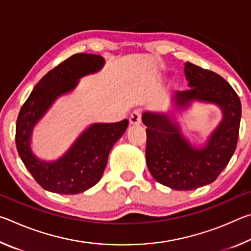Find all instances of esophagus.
Listing matches in <instances>:
<instances>
[{
	"mask_svg": "<svg viewBox=\"0 0 251 251\" xmlns=\"http://www.w3.org/2000/svg\"><path fill=\"white\" fill-rule=\"evenodd\" d=\"M142 122V113L139 110H134L129 116V123L131 125H139Z\"/></svg>",
	"mask_w": 251,
	"mask_h": 251,
	"instance_id": "obj_1",
	"label": "esophagus"
}]
</instances>
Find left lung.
<instances>
[{"mask_svg":"<svg viewBox=\"0 0 251 251\" xmlns=\"http://www.w3.org/2000/svg\"><path fill=\"white\" fill-rule=\"evenodd\" d=\"M185 74L192 88L176 93L177 107L195 100L210 101L223 108L224 120L206 147L196 150L166 114H144L147 167L159 184L176 190L196 189L216 180L236 151L241 117L239 96L222 76L190 62L185 64Z\"/></svg>","mask_w":251,"mask_h":251,"instance_id":"obj_1","label":"left lung"}]
</instances>
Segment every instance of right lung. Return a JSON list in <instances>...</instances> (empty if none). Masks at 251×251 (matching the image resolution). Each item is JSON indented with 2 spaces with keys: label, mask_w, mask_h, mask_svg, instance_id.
I'll return each instance as SVG.
<instances>
[{
  "label": "right lung",
  "mask_w": 251,
  "mask_h": 251,
  "mask_svg": "<svg viewBox=\"0 0 251 251\" xmlns=\"http://www.w3.org/2000/svg\"><path fill=\"white\" fill-rule=\"evenodd\" d=\"M103 64L100 55H72L42 77L20 109L15 128L18 152L35 181L49 192L74 195L96 185L103 176L110 150L128 126L127 120L92 125L66 155L54 163L40 161L29 148L33 126L52 101L73 90L79 77L99 71Z\"/></svg>",
  "instance_id": "obj_1"
}]
</instances>
